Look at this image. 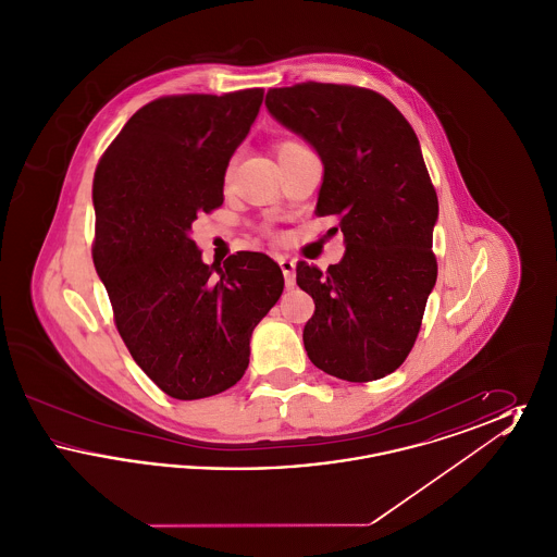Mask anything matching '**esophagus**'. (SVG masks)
Masks as SVG:
<instances>
[{
    "label": "esophagus",
    "mask_w": 557,
    "mask_h": 557,
    "mask_svg": "<svg viewBox=\"0 0 557 557\" xmlns=\"http://www.w3.org/2000/svg\"><path fill=\"white\" fill-rule=\"evenodd\" d=\"M277 263H280V269H282V273H284V282H286V286L292 288L294 284H296V273H294V261L290 259H286V257H277Z\"/></svg>",
    "instance_id": "1"
}]
</instances>
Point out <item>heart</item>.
Returning a JSON list of instances; mask_svg holds the SVG:
<instances>
[{"label": "heart", "instance_id": "b5f03b06", "mask_svg": "<svg viewBox=\"0 0 557 557\" xmlns=\"http://www.w3.org/2000/svg\"><path fill=\"white\" fill-rule=\"evenodd\" d=\"M300 146H305V144H300V141H296V139H290V137L280 139V141H275V154L282 157V154L290 152L294 148H300Z\"/></svg>", "mask_w": 557, "mask_h": 557}]
</instances>
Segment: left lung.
Listing matches in <instances>:
<instances>
[{
    "mask_svg": "<svg viewBox=\"0 0 557 557\" xmlns=\"http://www.w3.org/2000/svg\"><path fill=\"white\" fill-rule=\"evenodd\" d=\"M265 104L318 150L325 173L315 214L336 216L332 230L345 234L338 265L296 263V284L315 302L305 350L346 382L380 380L416 345L438 273V198L418 135L368 87L307 81L269 89Z\"/></svg>",
    "mask_w": 557,
    "mask_h": 557,
    "instance_id": "left-lung-1",
    "label": "left lung"
}]
</instances>
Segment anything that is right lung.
Here are the masks:
<instances>
[{"instance_id":"add662e5","label":"right lung","mask_w":557,"mask_h":557,"mask_svg":"<svg viewBox=\"0 0 557 557\" xmlns=\"http://www.w3.org/2000/svg\"><path fill=\"white\" fill-rule=\"evenodd\" d=\"M265 89L162 96L139 108L94 175L91 257L133 361L180 400L232 388L250 336L284 290L263 252L205 265L189 238L198 212L223 205L225 169Z\"/></svg>"}]
</instances>
